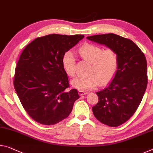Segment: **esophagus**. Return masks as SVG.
Listing matches in <instances>:
<instances>
[{
  "label": "esophagus",
  "instance_id": "1",
  "mask_svg": "<svg viewBox=\"0 0 153 153\" xmlns=\"http://www.w3.org/2000/svg\"><path fill=\"white\" fill-rule=\"evenodd\" d=\"M78 93L80 96H82V95H85V94H88V93L87 92H84V91H78Z\"/></svg>",
  "mask_w": 153,
  "mask_h": 153
}]
</instances>
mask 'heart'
<instances>
[{"label": "heart", "mask_w": 153, "mask_h": 153, "mask_svg": "<svg viewBox=\"0 0 153 153\" xmlns=\"http://www.w3.org/2000/svg\"><path fill=\"white\" fill-rule=\"evenodd\" d=\"M82 59L91 63L88 76L76 77L71 80L72 87L81 91L96 88L99 84H105L114 76L118 66V56L112 49L103 50L100 46L86 43L79 48ZM62 66L70 77L76 75V59L71 51H67L62 58Z\"/></svg>", "instance_id": "heart-1"}]
</instances>
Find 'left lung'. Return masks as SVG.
<instances>
[{
  "label": "left lung",
  "mask_w": 153,
  "mask_h": 153,
  "mask_svg": "<svg viewBox=\"0 0 153 153\" xmlns=\"http://www.w3.org/2000/svg\"><path fill=\"white\" fill-rule=\"evenodd\" d=\"M86 38L115 50L118 54L117 71L108 86L97 92L99 101L93 107V114L99 121L110 127H118L134 114L146 91V58L134 42L116 34Z\"/></svg>",
  "instance_id": "1"
}]
</instances>
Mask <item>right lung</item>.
Instances as JSON below:
<instances>
[{
  "label": "right lung",
  "instance_id": "right-lung-1",
  "mask_svg": "<svg viewBox=\"0 0 153 153\" xmlns=\"http://www.w3.org/2000/svg\"><path fill=\"white\" fill-rule=\"evenodd\" d=\"M84 37L51 34L26 46L18 60L14 88L24 110L40 124L52 125L66 118L79 96L68 91V77L62 66L64 53Z\"/></svg>",
  "mask_w": 153,
  "mask_h": 153
}]
</instances>
